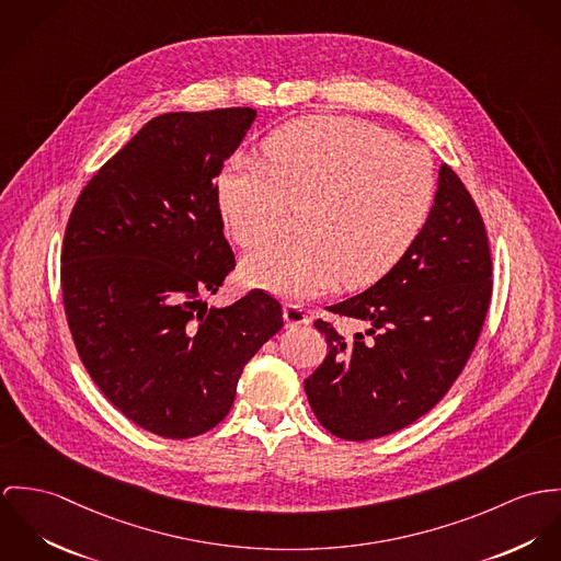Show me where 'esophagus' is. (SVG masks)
I'll list each match as a JSON object with an SVG mask.
<instances>
[{
  "instance_id": "34e87169",
  "label": "esophagus",
  "mask_w": 561,
  "mask_h": 561,
  "mask_svg": "<svg viewBox=\"0 0 561 561\" xmlns=\"http://www.w3.org/2000/svg\"><path fill=\"white\" fill-rule=\"evenodd\" d=\"M310 320V313L304 310V308H299V306H295V304H288V306H284V322H286V327H299V324H308Z\"/></svg>"
}]
</instances>
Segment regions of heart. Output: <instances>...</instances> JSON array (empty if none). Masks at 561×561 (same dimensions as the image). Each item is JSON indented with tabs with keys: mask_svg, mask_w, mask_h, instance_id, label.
<instances>
[{
	"mask_svg": "<svg viewBox=\"0 0 561 561\" xmlns=\"http://www.w3.org/2000/svg\"><path fill=\"white\" fill-rule=\"evenodd\" d=\"M264 165L232 159L215 183L221 221L241 248L271 239L284 204L301 206L299 241L243 260L251 286L311 299L340 279L351 288L385 277L420 237L435 199L428 157L378 126L311 116L273 130Z\"/></svg>",
	"mask_w": 561,
	"mask_h": 561,
	"instance_id": "b5f03b06",
	"label": "heart"
}]
</instances>
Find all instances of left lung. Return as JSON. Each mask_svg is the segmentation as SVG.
I'll return each instance as SVG.
<instances>
[{
    "mask_svg": "<svg viewBox=\"0 0 561 561\" xmlns=\"http://www.w3.org/2000/svg\"><path fill=\"white\" fill-rule=\"evenodd\" d=\"M493 264L484 221L451 168H438L428 219L404 257L368 290L327 310L362 320L344 337L316 320L327 357L304 382L311 411L331 435H391L447 393L482 331Z\"/></svg>",
    "mask_w": 561,
    "mask_h": 561,
    "instance_id": "1",
    "label": "left lung"
}]
</instances>
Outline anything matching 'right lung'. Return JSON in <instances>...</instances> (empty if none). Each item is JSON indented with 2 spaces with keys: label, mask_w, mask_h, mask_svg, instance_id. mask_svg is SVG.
Returning <instances> with one entry per match:
<instances>
[{
  "label": "right lung",
  "mask_w": 561,
  "mask_h": 561,
  "mask_svg": "<svg viewBox=\"0 0 561 561\" xmlns=\"http://www.w3.org/2000/svg\"><path fill=\"white\" fill-rule=\"evenodd\" d=\"M255 110L152 118L77 197L62 248V295L77 353L133 424L188 438L232 409L245 364L282 327V306L251 290L208 308L234 253L215 179Z\"/></svg>",
  "instance_id": "right-lung-1"
}]
</instances>
